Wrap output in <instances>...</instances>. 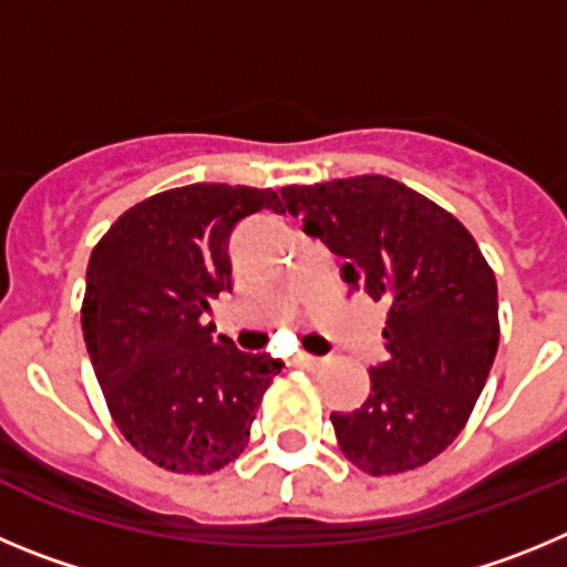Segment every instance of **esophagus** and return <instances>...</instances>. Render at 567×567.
<instances>
[{"label":"esophagus","mask_w":567,"mask_h":567,"mask_svg":"<svg viewBox=\"0 0 567 567\" xmlns=\"http://www.w3.org/2000/svg\"><path fill=\"white\" fill-rule=\"evenodd\" d=\"M296 361H299L302 367H319L324 359H319V355H310V353H296Z\"/></svg>","instance_id":"obj_1"}]
</instances>
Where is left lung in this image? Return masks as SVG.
Returning <instances> with one entry per match:
<instances>
[{"label": "left lung", "instance_id": "8db88e82", "mask_svg": "<svg viewBox=\"0 0 567 567\" xmlns=\"http://www.w3.org/2000/svg\"><path fill=\"white\" fill-rule=\"evenodd\" d=\"M282 197L305 234L347 259V285L386 302L370 395L330 415L341 452L375 477L430 463L461 435L497 355L492 268L452 214L392 177L285 186Z\"/></svg>", "mask_w": 567, "mask_h": 567}]
</instances>
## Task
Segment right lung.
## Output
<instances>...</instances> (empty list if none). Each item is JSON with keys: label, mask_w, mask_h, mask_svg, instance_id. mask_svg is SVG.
<instances>
[{"label": "right lung", "mask_w": 567, "mask_h": 567, "mask_svg": "<svg viewBox=\"0 0 567 567\" xmlns=\"http://www.w3.org/2000/svg\"><path fill=\"white\" fill-rule=\"evenodd\" d=\"M282 212L279 192L169 188L121 214L86 265V353L126 441L177 474H212L246 449L282 361L243 353L203 316L231 290V231Z\"/></svg>", "instance_id": "right-lung-1"}]
</instances>
